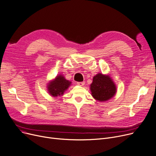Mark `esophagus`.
<instances>
[{
    "label": "esophagus",
    "mask_w": 156,
    "mask_h": 156,
    "mask_svg": "<svg viewBox=\"0 0 156 156\" xmlns=\"http://www.w3.org/2000/svg\"><path fill=\"white\" fill-rule=\"evenodd\" d=\"M78 83V85H80V86L82 87V86H83V85H85V81H81V82H78V83Z\"/></svg>",
    "instance_id": "1"
}]
</instances>
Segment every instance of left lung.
Here are the masks:
<instances>
[{
  "label": "left lung",
  "instance_id": "obj_1",
  "mask_svg": "<svg viewBox=\"0 0 156 156\" xmlns=\"http://www.w3.org/2000/svg\"><path fill=\"white\" fill-rule=\"evenodd\" d=\"M91 95L97 100L107 101L115 95L116 87L108 76L98 73L93 77L90 85Z\"/></svg>",
  "mask_w": 156,
  "mask_h": 156
}]
</instances>
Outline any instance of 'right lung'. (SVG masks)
I'll return each mask as SVG.
<instances>
[{"label":"right lung","mask_w":156,"mask_h":156,"mask_svg":"<svg viewBox=\"0 0 156 156\" xmlns=\"http://www.w3.org/2000/svg\"><path fill=\"white\" fill-rule=\"evenodd\" d=\"M71 85V82L66 80L63 76L59 75L56 77L54 81L49 83L48 91L50 95L53 97L63 95L66 90Z\"/></svg>","instance_id":"1"}]
</instances>
